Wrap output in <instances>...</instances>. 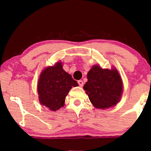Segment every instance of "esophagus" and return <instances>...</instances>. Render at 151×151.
<instances>
[{
    "label": "esophagus",
    "mask_w": 151,
    "mask_h": 151,
    "mask_svg": "<svg viewBox=\"0 0 151 151\" xmlns=\"http://www.w3.org/2000/svg\"><path fill=\"white\" fill-rule=\"evenodd\" d=\"M78 83L80 85V86H81V87H82V86H83V85H84V82H83V81H82V80H78Z\"/></svg>",
    "instance_id": "esophagus-1"
}]
</instances>
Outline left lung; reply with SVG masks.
<instances>
[{"mask_svg":"<svg viewBox=\"0 0 151 151\" xmlns=\"http://www.w3.org/2000/svg\"><path fill=\"white\" fill-rule=\"evenodd\" d=\"M87 79L83 88L96 108L109 109L119 102L123 84L115 68L102 69L99 65H94L88 72Z\"/></svg>","mask_w":151,"mask_h":151,"instance_id":"left-lung-1","label":"left lung"}]
</instances>
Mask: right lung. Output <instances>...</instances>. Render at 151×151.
Listing matches in <instances>:
<instances>
[{
	"mask_svg": "<svg viewBox=\"0 0 151 151\" xmlns=\"http://www.w3.org/2000/svg\"><path fill=\"white\" fill-rule=\"evenodd\" d=\"M77 86V81L63 69L61 62H58L41 72L37 88L39 102L49 110H58L65 105L71 88Z\"/></svg>",
	"mask_w": 151,
	"mask_h": 151,
	"instance_id": "add662e5",
	"label": "right lung"
}]
</instances>
